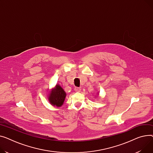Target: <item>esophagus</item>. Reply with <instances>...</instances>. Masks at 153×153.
I'll use <instances>...</instances> for the list:
<instances>
[{
    "instance_id": "1",
    "label": "esophagus",
    "mask_w": 153,
    "mask_h": 153,
    "mask_svg": "<svg viewBox=\"0 0 153 153\" xmlns=\"http://www.w3.org/2000/svg\"><path fill=\"white\" fill-rule=\"evenodd\" d=\"M74 89L75 90V91H76V92H79L81 91V88H79L78 87H75L74 88Z\"/></svg>"
}]
</instances>
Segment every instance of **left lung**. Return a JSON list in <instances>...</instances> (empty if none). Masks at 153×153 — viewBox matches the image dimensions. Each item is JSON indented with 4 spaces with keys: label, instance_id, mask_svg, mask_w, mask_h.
Returning a JSON list of instances; mask_svg holds the SVG:
<instances>
[{
    "label": "left lung",
    "instance_id": "left-lung-1",
    "mask_svg": "<svg viewBox=\"0 0 153 153\" xmlns=\"http://www.w3.org/2000/svg\"><path fill=\"white\" fill-rule=\"evenodd\" d=\"M98 94H99V93H98Z\"/></svg>",
    "mask_w": 153,
    "mask_h": 153
}]
</instances>
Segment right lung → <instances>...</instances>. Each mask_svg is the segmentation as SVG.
<instances>
[{
	"mask_svg": "<svg viewBox=\"0 0 153 153\" xmlns=\"http://www.w3.org/2000/svg\"><path fill=\"white\" fill-rule=\"evenodd\" d=\"M49 95L48 99L51 104L58 107L62 105L66 97L65 91L59 85H57L53 88Z\"/></svg>",
	"mask_w": 153,
	"mask_h": 153,
	"instance_id": "add662e5",
	"label": "right lung"
}]
</instances>
